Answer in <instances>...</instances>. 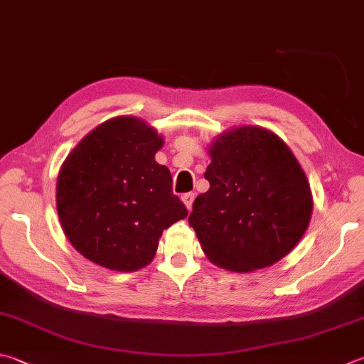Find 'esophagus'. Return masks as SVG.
<instances>
[{"label": "esophagus", "mask_w": 364, "mask_h": 364, "mask_svg": "<svg viewBox=\"0 0 364 364\" xmlns=\"http://www.w3.org/2000/svg\"><path fill=\"white\" fill-rule=\"evenodd\" d=\"M193 200H195V193H185L182 195V201L185 204V208L188 210H191V205H193Z\"/></svg>", "instance_id": "obj_1"}]
</instances>
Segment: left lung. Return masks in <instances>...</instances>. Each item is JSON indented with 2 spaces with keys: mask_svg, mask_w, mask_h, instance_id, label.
<instances>
[{
  "mask_svg": "<svg viewBox=\"0 0 364 364\" xmlns=\"http://www.w3.org/2000/svg\"><path fill=\"white\" fill-rule=\"evenodd\" d=\"M210 187L188 223L212 263L231 272L272 266L309 226L312 191L290 147L271 129L235 127L208 147Z\"/></svg>",
  "mask_w": 364,
  "mask_h": 364,
  "instance_id": "8db88e82",
  "label": "left lung"
}]
</instances>
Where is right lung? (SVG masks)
Segmentation results:
<instances>
[{
	"label": "right lung",
	"mask_w": 364,
	"mask_h": 364,
	"mask_svg": "<svg viewBox=\"0 0 364 364\" xmlns=\"http://www.w3.org/2000/svg\"><path fill=\"white\" fill-rule=\"evenodd\" d=\"M163 138L122 115L92 129L66 156L57 212L68 241L106 269L133 272L152 262L163 231L188 215L169 169L155 161Z\"/></svg>",
	"instance_id": "1"
}]
</instances>
